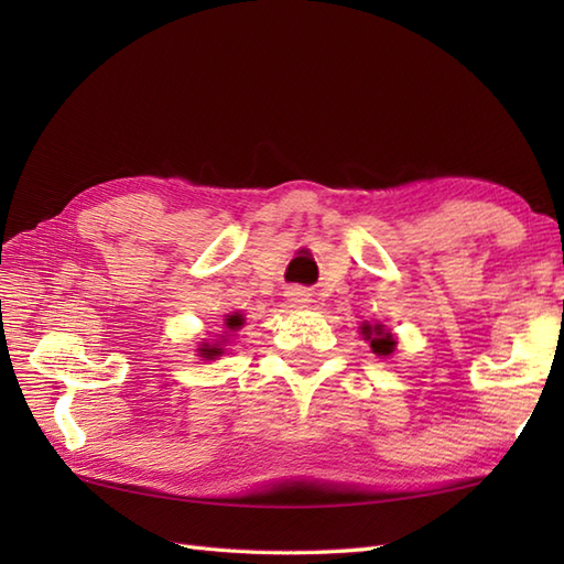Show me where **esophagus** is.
Listing matches in <instances>:
<instances>
[{"instance_id":"1","label":"esophagus","mask_w":564,"mask_h":564,"mask_svg":"<svg viewBox=\"0 0 564 564\" xmlns=\"http://www.w3.org/2000/svg\"><path fill=\"white\" fill-rule=\"evenodd\" d=\"M285 295H289V303L293 307H305V303H307V293L303 289H291V291H285Z\"/></svg>"}]
</instances>
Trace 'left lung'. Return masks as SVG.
Returning <instances> with one entry per match:
<instances>
[{"mask_svg":"<svg viewBox=\"0 0 564 564\" xmlns=\"http://www.w3.org/2000/svg\"><path fill=\"white\" fill-rule=\"evenodd\" d=\"M361 334L378 356H390L394 351V344H398L390 332L382 329V325H361Z\"/></svg>","mask_w":564,"mask_h":564,"instance_id":"8db88e82","label":"left lung"}]
</instances>
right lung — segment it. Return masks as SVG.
Returning a JSON list of instances; mask_svg holds the SVG:
<instances>
[{"label":"right lung","instance_id":"right-lung-1","mask_svg":"<svg viewBox=\"0 0 564 564\" xmlns=\"http://www.w3.org/2000/svg\"><path fill=\"white\" fill-rule=\"evenodd\" d=\"M245 325V317L239 315V313H235V315H227L225 317V327H227V332H237L239 327ZM225 341V339H223ZM198 354H200V358H215V356H220L223 354V349H220V341L218 344H200V349H198Z\"/></svg>","mask_w":564,"mask_h":564}]
</instances>
